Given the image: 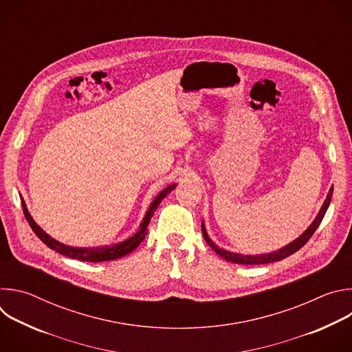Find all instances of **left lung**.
Returning a JSON list of instances; mask_svg holds the SVG:
<instances>
[{"label":"left lung","instance_id":"obj_1","mask_svg":"<svg viewBox=\"0 0 352 352\" xmlns=\"http://www.w3.org/2000/svg\"><path fill=\"white\" fill-rule=\"evenodd\" d=\"M331 196H333V188H330L329 193H327V197L324 200V204L319 212V214L316 216L315 221L309 226V228L300 235L299 238H296L292 243L284 246L283 249L277 250V252H273V254H267V255H256V256H252V255H241V254H234V252H228V250L223 249V248H219L208 235L206 230H205V226L202 223V232H204V236H205V241L209 243V246L212 249H214V252L221 256L223 259H226L227 262H232V263H238V265H265V263H273V262H278V261H283L285 258H288L289 255L295 254L296 250H299L300 248H302L308 241L309 238L314 235V232L318 230V227L320 226L324 214H326V210L331 202Z\"/></svg>","mask_w":352,"mask_h":352}]
</instances>
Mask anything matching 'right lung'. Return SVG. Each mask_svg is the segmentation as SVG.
<instances>
[{
	"label": "right lung",
	"instance_id": "obj_1",
	"mask_svg": "<svg viewBox=\"0 0 352 352\" xmlns=\"http://www.w3.org/2000/svg\"><path fill=\"white\" fill-rule=\"evenodd\" d=\"M175 188V184L173 185H168L164 190H162L157 197L153 200V204L150 205L144 219H143V223L139 228V231L132 235L131 238L125 239L124 242H120V243H116V245H111V246H100V248H72V246H67L56 239H53L50 235H47L34 221L33 219L30 217L28 209H26V205H25V200L22 199V209H23V214L29 223V226L32 227V230L34 231V234L50 248V249H54L56 252L64 255V256H68V258H72V259H78V261H82V262H106V261H114V259H120L128 254H131L132 250H135L139 243L144 239L146 234H147V226L150 223V220H152L156 209L159 208V205L162 204V200Z\"/></svg>",
	"mask_w": 352,
	"mask_h": 352
}]
</instances>
